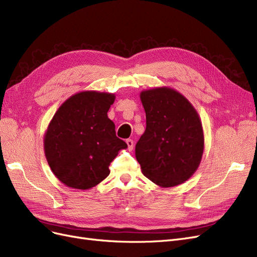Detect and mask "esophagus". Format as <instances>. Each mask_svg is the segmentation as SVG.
Segmentation results:
<instances>
[{
    "label": "esophagus",
    "mask_w": 257,
    "mask_h": 257,
    "mask_svg": "<svg viewBox=\"0 0 257 257\" xmlns=\"http://www.w3.org/2000/svg\"><path fill=\"white\" fill-rule=\"evenodd\" d=\"M126 143H127V145H128V150L131 152L132 150H134V146H135V143H134V141H132L131 139H128L127 141H126Z\"/></svg>",
    "instance_id": "1"
}]
</instances>
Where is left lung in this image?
Masks as SVG:
<instances>
[{
    "label": "left lung",
    "mask_w": 257,
    "mask_h": 257,
    "mask_svg": "<svg viewBox=\"0 0 257 257\" xmlns=\"http://www.w3.org/2000/svg\"><path fill=\"white\" fill-rule=\"evenodd\" d=\"M146 129L136 145L144 176L162 188L175 187L191 177L204 153L200 115L188 99L171 87L140 94Z\"/></svg>",
    "instance_id": "obj_1"
}]
</instances>
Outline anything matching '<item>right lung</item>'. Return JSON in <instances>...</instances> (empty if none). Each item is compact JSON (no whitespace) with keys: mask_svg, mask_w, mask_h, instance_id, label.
<instances>
[{"mask_svg":"<svg viewBox=\"0 0 257 257\" xmlns=\"http://www.w3.org/2000/svg\"><path fill=\"white\" fill-rule=\"evenodd\" d=\"M115 95L84 90L69 97L57 109L46 130L45 155L60 181L87 190L110 174L109 165L127 144L115 135L107 111Z\"/></svg>","mask_w":257,"mask_h":257,"instance_id":"obj_1","label":"right lung"}]
</instances>
